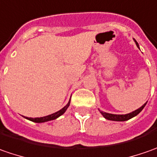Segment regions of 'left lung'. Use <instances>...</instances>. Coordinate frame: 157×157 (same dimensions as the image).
<instances>
[{
    "mask_svg": "<svg viewBox=\"0 0 157 157\" xmlns=\"http://www.w3.org/2000/svg\"><path fill=\"white\" fill-rule=\"evenodd\" d=\"M135 42L136 44V46L138 47L139 48V45H138L137 41L135 40ZM147 103V102H146ZM146 103H144L142 107H140L139 109H137L136 110L133 111L131 113H128V114H126V115H114V114H109V113H106V112H103V111H101V114L103 116L104 118L108 119V120H110V121H116V122H124V121H128L129 119L133 118L134 116H137L138 114L143 110V108L145 107Z\"/></svg>",
    "mask_w": 157,
    "mask_h": 157,
    "instance_id": "left-lung-1",
    "label": "left lung"
}]
</instances>
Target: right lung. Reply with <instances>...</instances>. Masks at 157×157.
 I'll use <instances>...</instances> for the list:
<instances>
[{
    "instance_id": "add662e5",
    "label": "right lung",
    "mask_w": 157,
    "mask_h": 157,
    "mask_svg": "<svg viewBox=\"0 0 157 157\" xmlns=\"http://www.w3.org/2000/svg\"><path fill=\"white\" fill-rule=\"evenodd\" d=\"M70 104V100L68 102V104L65 106V107H63L62 109H60L59 111H57L56 113H54V114H51V115H49V116H43V117H36V118H31V117H26V119H28V120H29V121H32V122H48V121H52V120H55V119H56L58 118L59 116H61L62 114H64L65 113V111L67 110V109L68 108V106Z\"/></svg>"
}]
</instances>
